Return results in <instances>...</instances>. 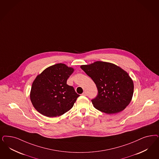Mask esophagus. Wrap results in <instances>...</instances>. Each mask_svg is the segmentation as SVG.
Here are the masks:
<instances>
[{"label":"esophagus","mask_w":159,"mask_h":159,"mask_svg":"<svg viewBox=\"0 0 159 159\" xmlns=\"http://www.w3.org/2000/svg\"><path fill=\"white\" fill-rule=\"evenodd\" d=\"M82 96H86V92H84L82 94Z\"/></svg>","instance_id":"esophagus-1"}]
</instances>
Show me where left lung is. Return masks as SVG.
Masks as SVG:
<instances>
[{"mask_svg": "<svg viewBox=\"0 0 159 159\" xmlns=\"http://www.w3.org/2000/svg\"><path fill=\"white\" fill-rule=\"evenodd\" d=\"M80 68L96 84L98 94L92 100L94 107L106 114H116L131 102L134 84L127 72L115 64L97 61Z\"/></svg>", "mask_w": 159, "mask_h": 159, "instance_id": "8db88e82", "label": "left lung"}]
</instances>
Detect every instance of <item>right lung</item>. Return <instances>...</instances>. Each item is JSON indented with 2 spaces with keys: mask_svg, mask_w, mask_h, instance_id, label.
<instances>
[{
  "mask_svg": "<svg viewBox=\"0 0 159 159\" xmlns=\"http://www.w3.org/2000/svg\"><path fill=\"white\" fill-rule=\"evenodd\" d=\"M74 69L65 64L49 66L38 75L32 83L30 98L39 113L48 117L65 114L71 109L79 94L67 80Z\"/></svg>",
  "mask_w": 159,
  "mask_h": 159,
  "instance_id": "right-lung-1",
  "label": "right lung"
}]
</instances>
